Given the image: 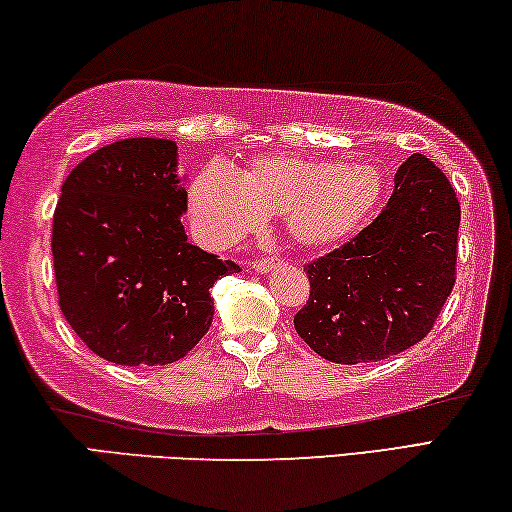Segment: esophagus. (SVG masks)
<instances>
[{
  "label": "esophagus",
  "mask_w": 512,
  "mask_h": 512,
  "mask_svg": "<svg viewBox=\"0 0 512 512\" xmlns=\"http://www.w3.org/2000/svg\"><path fill=\"white\" fill-rule=\"evenodd\" d=\"M281 263L279 256H265V258H254V263H251V270L258 272V274H267L272 272L276 265Z\"/></svg>",
  "instance_id": "esophagus-1"
}]
</instances>
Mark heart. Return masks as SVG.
<instances>
[{
	"label": "heart",
	"instance_id": "obj_1",
	"mask_svg": "<svg viewBox=\"0 0 512 512\" xmlns=\"http://www.w3.org/2000/svg\"><path fill=\"white\" fill-rule=\"evenodd\" d=\"M381 192L383 177L370 163L263 154L238 172L217 161L201 167L188 186V217L208 249L261 231L267 215H281L299 245L329 247L365 224Z\"/></svg>",
	"mask_w": 512,
	"mask_h": 512
}]
</instances>
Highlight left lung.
<instances>
[{
    "mask_svg": "<svg viewBox=\"0 0 512 512\" xmlns=\"http://www.w3.org/2000/svg\"><path fill=\"white\" fill-rule=\"evenodd\" d=\"M460 204L433 161L413 154L395 192L356 238L304 270L311 295L299 338L331 363L390 358L433 329L456 283Z\"/></svg>",
    "mask_w": 512,
    "mask_h": 512,
    "instance_id": "1",
    "label": "left lung"
}]
</instances>
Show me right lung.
I'll list each match as a JSON object with an SVG mask.
<instances>
[{
	"label": "right lung",
	"instance_id": "obj_1",
	"mask_svg": "<svg viewBox=\"0 0 512 512\" xmlns=\"http://www.w3.org/2000/svg\"><path fill=\"white\" fill-rule=\"evenodd\" d=\"M179 149L127 138L97 149L65 179L54 211L58 306L90 351L115 365H167L213 322L211 288L240 272L190 245Z\"/></svg>",
	"mask_w": 512,
	"mask_h": 512
}]
</instances>
